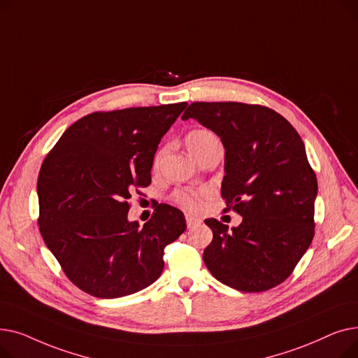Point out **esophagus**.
Masks as SVG:
<instances>
[{"instance_id": "34e87169", "label": "esophagus", "mask_w": 358, "mask_h": 358, "mask_svg": "<svg viewBox=\"0 0 358 358\" xmlns=\"http://www.w3.org/2000/svg\"><path fill=\"white\" fill-rule=\"evenodd\" d=\"M185 222H187V228L189 229H193V228H197L201 224V220L192 216V215H185Z\"/></svg>"}]
</instances>
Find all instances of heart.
Returning <instances> with one entry per match:
<instances>
[{
  "mask_svg": "<svg viewBox=\"0 0 358 358\" xmlns=\"http://www.w3.org/2000/svg\"><path fill=\"white\" fill-rule=\"evenodd\" d=\"M216 141V136L212 134L210 130H206V129H196L193 131H190L189 135H187V148H189L190 154L194 155L197 154L200 149H203L206 145ZM161 154L157 155L155 158V164L159 161ZM174 200L176 203H178L181 208L187 209V210H196L199 209L200 206V194L196 192H177L174 194Z\"/></svg>",
  "mask_w": 358,
  "mask_h": 358,
  "instance_id": "b5f03b06",
  "label": "heart"
}]
</instances>
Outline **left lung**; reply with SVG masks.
<instances>
[{
    "label": "left lung",
    "mask_w": 358,
    "mask_h": 358,
    "mask_svg": "<svg viewBox=\"0 0 358 358\" xmlns=\"http://www.w3.org/2000/svg\"><path fill=\"white\" fill-rule=\"evenodd\" d=\"M182 120L196 119L224 148L222 197L242 216L229 229L204 223L213 241L203 252L220 283L239 292H266L292 274L315 235L317 181L296 129L274 110L235 101L192 103Z\"/></svg>",
    "instance_id": "left-lung-1"
}]
</instances>
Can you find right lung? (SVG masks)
<instances>
[{
	"label": "right lung",
	"mask_w": 358,
	"mask_h": 358,
	"mask_svg": "<svg viewBox=\"0 0 358 358\" xmlns=\"http://www.w3.org/2000/svg\"><path fill=\"white\" fill-rule=\"evenodd\" d=\"M185 107L91 113L46 155L37 178L41 234L83 292L123 297L159 278L165 247L187 228L184 215L161 203L141 228L127 219V200L135 187L150 184L161 138Z\"/></svg>",
	"instance_id": "1"
}]
</instances>
